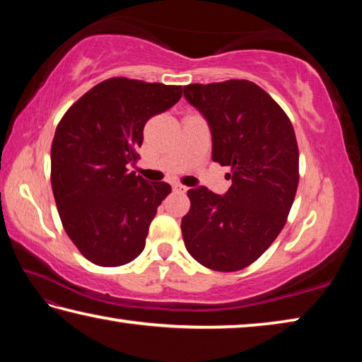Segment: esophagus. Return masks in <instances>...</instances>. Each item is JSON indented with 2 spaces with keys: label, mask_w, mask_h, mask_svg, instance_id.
<instances>
[{
  "label": "esophagus",
  "mask_w": 362,
  "mask_h": 362,
  "mask_svg": "<svg viewBox=\"0 0 362 362\" xmlns=\"http://www.w3.org/2000/svg\"><path fill=\"white\" fill-rule=\"evenodd\" d=\"M173 188L175 189V192H180V193H185L187 189H188L185 185H182V183H179V182H175L174 185H173Z\"/></svg>",
  "instance_id": "obj_1"
}]
</instances>
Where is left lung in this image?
Returning a JSON list of instances; mask_svg holds the SVG:
<instances>
[{
	"mask_svg": "<svg viewBox=\"0 0 362 362\" xmlns=\"http://www.w3.org/2000/svg\"><path fill=\"white\" fill-rule=\"evenodd\" d=\"M183 95L212 132V159L231 169L225 196L188 189L185 247L216 272L254 263L284 228L298 187V145L289 116L247 79L188 84Z\"/></svg>",
	"mask_w": 362,
	"mask_h": 362,
	"instance_id": "1",
	"label": "left lung"
}]
</instances>
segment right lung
I'll use <instances>...</instances> for the list:
<instances>
[{
    "mask_svg": "<svg viewBox=\"0 0 362 362\" xmlns=\"http://www.w3.org/2000/svg\"><path fill=\"white\" fill-rule=\"evenodd\" d=\"M182 97V86L124 76L94 86L66 110L51 146V183L73 244L99 267H121L145 247L166 182L129 173L151 116Z\"/></svg>",
    "mask_w": 362,
    "mask_h": 362,
    "instance_id": "1",
    "label": "right lung"
}]
</instances>
